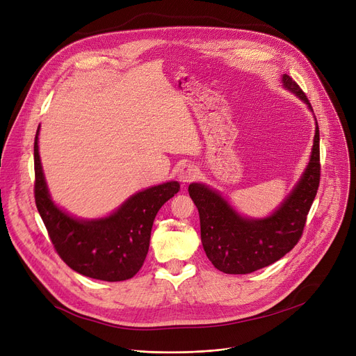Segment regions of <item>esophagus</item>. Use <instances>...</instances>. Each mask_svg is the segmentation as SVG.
I'll return each instance as SVG.
<instances>
[{
	"instance_id": "34e87169",
	"label": "esophagus",
	"mask_w": 356,
	"mask_h": 356,
	"mask_svg": "<svg viewBox=\"0 0 356 356\" xmlns=\"http://www.w3.org/2000/svg\"><path fill=\"white\" fill-rule=\"evenodd\" d=\"M199 176V169L193 165H183L179 170V180L181 183H190Z\"/></svg>"
}]
</instances>
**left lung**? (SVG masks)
<instances>
[{"mask_svg":"<svg viewBox=\"0 0 356 356\" xmlns=\"http://www.w3.org/2000/svg\"><path fill=\"white\" fill-rule=\"evenodd\" d=\"M282 83L312 111L307 95L293 78L284 75ZM315 124L309 163L291 195L270 217H241L220 193L200 183L188 186V195L200 214L203 248L217 270L250 274L278 261L300 241L321 179L318 122Z\"/></svg>","mask_w":356,"mask_h":356,"instance_id":"1","label":"left lung"}]
</instances>
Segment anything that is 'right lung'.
Listing matches in <instances>:
<instances>
[{
  "mask_svg": "<svg viewBox=\"0 0 356 356\" xmlns=\"http://www.w3.org/2000/svg\"><path fill=\"white\" fill-rule=\"evenodd\" d=\"M38 132L40 129L34 143V195L55 251L63 263L85 277L109 282L132 278L145 263L157 211L180 190V184L168 181L139 191L105 218H74L51 200L38 152Z\"/></svg>",
  "mask_w": 356,
  "mask_h": 356,
  "instance_id": "1",
  "label": "right lung"
}]
</instances>
